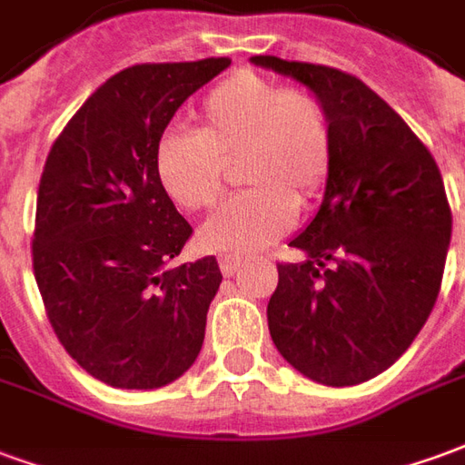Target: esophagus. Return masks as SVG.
I'll return each mask as SVG.
<instances>
[{
    "instance_id": "34e87169",
    "label": "esophagus",
    "mask_w": 465,
    "mask_h": 465,
    "mask_svg": "<svg viewBox=\"0 0 465 465\" xmlns=\"http://www.w3.org/2000/svg\"><path fill=\"white\" fill-rule=\"evenodd\" d=\"M239 263H242V259H239V256H229V253L219 256V269H222L223 276H233V273H236V269H239Z\"/></svg>"
}]
</instances>
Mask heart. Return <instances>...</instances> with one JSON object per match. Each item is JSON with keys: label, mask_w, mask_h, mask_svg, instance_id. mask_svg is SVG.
I'll use <instances>...</instances> for the list:
<instances>
[{"label": "heart", "mask_w": 465, "mask_h": 465, "mask_svg": "<svg viewBox=\"0 0 465 465\" xmlns=\"http://www.w3.org/2000/svg\"><path fill=\"white\" fill-rule=\"evenodd\" d=\"M336 136L329 109L306 89H286L242 69L203 96L196 132L166 134L153 172L166 196L186 212H209L226 189V166L239 162L249 189L223 203L199 232L206 252H259L289 232L296 206L329 179Z\"/></svg>", "instance_id": "obj_1"}]
</instances>
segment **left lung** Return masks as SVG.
<instances>
[{
	"instance_id": "1",
	"label": "left lung",
	"mask_w": 465,
	"mask_h": 465,
	"mask_svg": "<svg viewBox=\"0 0 465 465\" xmlns=\"http://www.w3.org/2000/svg\"><path fill=\"white\" fill-rule=\"evenodd\" d=\"M252 62L309 86L336 136L322 209L292 242L309 259L276 263L269 331L303 376L356 386L409 349L439 299L450 243L439 163L359 76L266 54Z\"/></svg>"
}]
</instances>
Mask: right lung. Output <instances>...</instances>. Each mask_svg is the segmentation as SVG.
<instances>
[{"label": "right lung", "mask_w": 465, "mask_h": 465, "mask_svg": "<svg viewBox=\"0 0 465 465\" xmlns=\"http://www.w3.org/2000/svg\"><path fill=\"white\" fill-rule=\"evenodd\" d=\"M229 56L134 64L79 106L49 149L32 266L66 353L114 389H159L192 366L219 292L216 256L169 269L192 236L153 172L166 124Z\"/></svg>", "instance_id": "obj_1"}]
</instances>
